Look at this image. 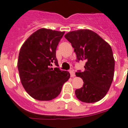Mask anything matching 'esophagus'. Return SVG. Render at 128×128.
<instances>
[{
  "label": "esophagus",
  "instance_id": "1",
  "mask_svg": "<svg viewBox=\"0 0 128 128\" xmlns=\"http://www.w3.org/2000/svg\"><path fill=\"white\" fill-rule=\"evenodd\" d=\"M69 72H70V76H71V77H75V72L74 71V70H70V71H69Z\"/></svg>",
  "mask_w": 128,
  "mask_h": 128
}]
</instances>
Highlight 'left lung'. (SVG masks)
I'll return each instance as SVG.
<instances>
[{"mask_svg": "<svg viewBox=\"0 0 128 128\" xmlns=\"http://www.w3.org/2000/svg\"><path fill=\"white\" fill-rule=\"evenodd\" d=\"M65 37L74 48L77 62H86L84 71L76 73L84 82L76 90V97L82 102H98L106 95L114 78L115 60L110 46L88 29L70 32Z\"/></svg>", "mask_w": 128, "mask_h": 128, "instance_id": "1", "label": "left lung"}]
</instances>
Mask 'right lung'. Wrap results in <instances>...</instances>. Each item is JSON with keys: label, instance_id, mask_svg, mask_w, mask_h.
I'll return each instance as SVG.
<instances>
[{"label": "right lung", "instance_id": "obj_1", "mask_svg": "<svg viewBox=\"0 0 128 128\" xmlns=\"http://www.w3.org/2000/svg\"><path fill=\"white\" fill-rule=\"evenodd\" d=\"M65 32L40 28L35 32L20 49L18 61L20 77L25 91L34 99L49 101L58 96L70 78L58 66L56 50Z\"/></svg>", "mask_w": 128, "mask_h": 128}]
</instances>
